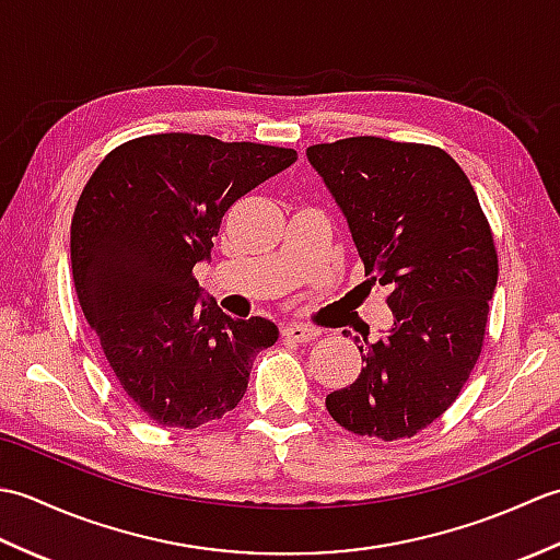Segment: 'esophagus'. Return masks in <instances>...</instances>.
I'll return each mask as SVG.
<instances>
[{"instance_id": "esophagus-1", "label": "esophagus", "mask_w": 560, "mask_h": 560, "mask_svg": "<svg viewBox=\"0 0 560 560\" xmlns=\"http://www.w3.org/2000/svg\"><path fill=\"white\" fill-rule=\"evenodd\" d=\"M319 335V329L311 327V325H301V323H291L283 327V339L289 341H313Z\"/></svg>"}]
</instances>
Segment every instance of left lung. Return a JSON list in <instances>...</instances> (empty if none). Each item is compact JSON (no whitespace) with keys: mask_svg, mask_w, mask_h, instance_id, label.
Masks as SVG:
<instances>
[{"mask_svg":"<svg viewBox=\"0 0 560 560\" xmlns=\"http://www.w3.org/2000/svg\"><path fill=\"white\" fill-rule=\"evenodd\" d=\"M349 223L365 277L389 287L392 323L365 365L327 395L339 425L411 438L457 399L483 343L498 255L469 177L443 149L351 137L305 151ZM347 335V331H343Z\"/></svg>","mask_w":560,"mask_h":560,"instance_id":"left-lung-1","label":"left lung"}]
</instances>
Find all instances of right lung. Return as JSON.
I'll return each mask as SVG.
<instances>
[{
  "label": "right lung",
  "instance_id": "1",
  "mask_svg": "<svg viewBox=\"0 0 560 560\" xmlns=\"http://www.w3.org/2000/svg\"><path fill=\"white\" fill-rule=\"evenodd\" d=\"M293 149L151 135L101 161L71 219L74 287L127 397L153 423L197 428L233 411L255 355L279 339L199 289L223 213L295 163Z\"/></svg>",
  "mask_w": 560,
  "mask_h": 560
}]
</instances>
